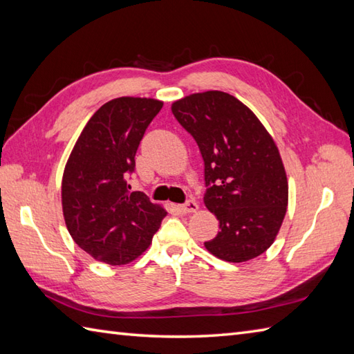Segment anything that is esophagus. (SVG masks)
Segmentation results:
<instances>
[{
    "label": "esophagus",
    "instance_id": "1",
    "mask_svg": "<svg viewBox=\"0 0 354 354\" xmlns=\"http://www.w3.org/2000/svg\"><path fill=\"white\" fill-rule=\"evenodd\" d=\"M198 208H199V205L196 204V202L189 199L187 202H184V204L179 205V212H181L183 214H190V213L198 212Z\"/></svg>",
    "mask_w": 354,
    "mask_h": 354
}]
</instances>
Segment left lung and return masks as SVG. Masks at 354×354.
<instances>
[{"mask_svg": "<svg viewBox=\"0 0 354 354\" xmlns=\"http://www.w3.org/2000/svg\"><path fill=\"white\" fill-rule=\"evenodd\" d=\"M171 112L204 160V202L221 228L205 248L225 261L259 257L274 243L288 207V178L272 137L250 108L222 91L192 94Z\"/></svg>", "mask_w": 354, "mask_h": 354, "instance_id": "8db88e82", "label": "left lung"}]
</instances>
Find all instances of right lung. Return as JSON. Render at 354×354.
Segmentation results:
<instances>
[{
    "instance_id": "add662e5",
    "label": "right lung",
    "mask_w": 354,
    "mask_h": 354,
    "mask_svg": "<svg viewBox=\"0 0 354 354\" xmlns=\"http://www.w3.org/2000/svg\"><path fill=\"white\" fill-rule=\"evenodd\" d=\"M162 102L120 97L89 118L65 165L62 208L74 242L95 260L126 265L145 252L167 212L127 175L135 153Z\"/></svg>"
}]
</instances>
